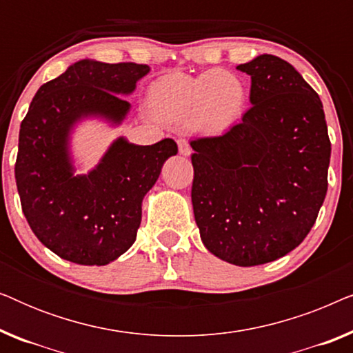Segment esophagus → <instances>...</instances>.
I'll list each match as a JSON object with an SVG mask.
<instances>
[{
  "label": "esophagus",
  "mask_w": 353,
  "mask_h": 353,
  "mask_svg": "<svg viewBox=\"0 0 353 353\" xmlns=\"http://www.w3.org/2000/svg\"><path fill=\"white\" fill-rule=\"evenodd\" d=\"M178 151H180L181 156H190L191 154V146L186 139H178Z\"/></svg>",
  "instance_id": "34e87169"
}]
</instances>
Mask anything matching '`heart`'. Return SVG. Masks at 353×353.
<instances>
[{"instance_id": "heart-1", "label": "heart", "mask_w": 353, "mask_h": 353, "mask_svg": "<svg viewBox=\"0 0 353 353\" xmlns=\"http://www.w3.org/2000/svg\"><path fill=\"white\" fill-rule=\"evenodd\" d=\"M149 99L168 122L216 134L239 119L245 104V86L238 77L223 70L207 72L196 79L170 74L151 86Z\"/></svg>"}]
</instances>
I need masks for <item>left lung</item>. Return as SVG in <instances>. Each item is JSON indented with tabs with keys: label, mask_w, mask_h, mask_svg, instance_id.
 Here are the masks:
<instances>
[{
	"label": "left lung",
	"mask_w": 353,
	"mask_h": 353,
	"mask_svg": "<svg viewBox=\"0 0 353 353\" xmlns=\"http://www.w3.org/2000/svg\"><path fill=\"white\" fill-rule=\"evenodd\" d=\"M250 108L221 137L191 141V201L205 249L238 267L291 252L315 225L327 191L331 143L320 96L281 57L236 67Z\"/></svg>",
	"instance_id": "8db88e82"
}]
</instances>
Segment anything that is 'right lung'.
<instances>
[{
  "instance_id": "add662e5",
  "label": "right lung",
  "mask_w": 353,
  "mask_h": 353,
  "mask_svg": "<svg viewBox=\"0 0 353 353\" xmlns=\"http://www.w3.org/2000/svg\"><path fill=\"white\" fill-rule=\"evenodd\" d=\"M151 67L81 59L41 85L19 132L16 183L22 212L43 245L79 265H108L137 239L144 196L163 162L178 152L170 138L139 146L119 137L88 173L75 175L70 139L86 119L117 127Z\"/></svg>"
}]
</instances>
